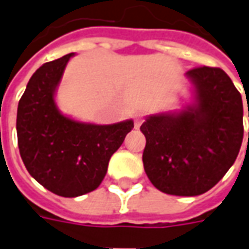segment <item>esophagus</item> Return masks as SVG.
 <instances>
[{"label": "esophagus", "mask_w": 249, "mask_h": 249, "mask_svg": "<svg viewBox=\"0 0 249 249\" xmlns=\"http://www.w3.org/2000/svg\"><path fill=\"white\" fill-rule=\"evenodd\" d=\"M144 121V114H142V113H139V114H136L135 116V128H139L140 125H142V123Z\"/></svg>", "instance_id": "esophagus-1"}]
</instances>
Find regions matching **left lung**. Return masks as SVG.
Here are the masks:
<instances>
[{
	"label": "left lung",
	"mask_w": 249,
	"mask_h": 249,
	"mask_svg": "<svg viewBox=\"0 0 249 249\" xmlns=\"http://www.w3.org/2000/svg\"><path fill=\"white\" fill-rule=\"evenodd\" d=\"M186 76L194 88L193 104L148 116L140 130L151 183L166 194L193 197L217 185L236 160L244 133L243 100L221 69L202 66Z\"/></svg>",
	"instance_id": "left-lung-1"
}]
</instances>
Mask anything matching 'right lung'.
<instances>
[{
    "instance_id": "obj_1",
    "label": "right lung",
    "mask_w": 249,
    "mask_h": 249,
    "mask_svg": "<svg viewBox=\"0 0 249 249\" xmlns=\"http://www.w3.org/2000/svg\"><path fill=\"white\" fill-rule=\"evenodd\" d=\"M74 55L36 70L18 102L16 123L28 173L47 190L67 198L83 196L101 185L112 155L133 128L132 120L97 125L76 121L59 110L55 93Z\"/></svg>"
}]
</instances>
